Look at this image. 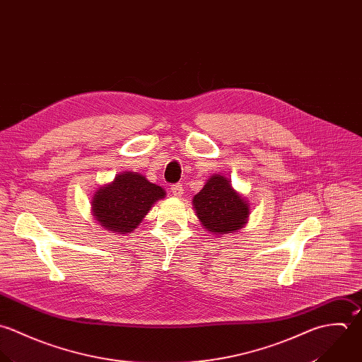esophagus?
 Returning <instances> with one entry per match:
<instances>
[{"instance_id":"esophagus-1","label":"esophagus","mask_w":362,"mask_h":362,"mask_svg":"<svg viewBox=\"0 0 362 362\" xmlns=\"http://www.w3.org/2000/svg\"><path fill=\"white\" fill-rule=\"evenodd\" d=\"M171 194H173L174 197H182V194H184V187H182L181 184H174V185H171Z\"/></svg>"}]
</instances>
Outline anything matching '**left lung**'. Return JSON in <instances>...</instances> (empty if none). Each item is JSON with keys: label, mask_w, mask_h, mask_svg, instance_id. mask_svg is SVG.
Returning a JSON list of instances; mask_svg holds the SVG:
<instances>
[{"label": "left lung", "mask_w": 362, "mask_h": 362, "mask_svg": "<svg viewBox=\"0 0 362 362\" xmlns=\"http://www.w3.org/2000/svg\"><path fill=\"white\" fill-rule=\"evenodd\" d=\"M192 205L202 226L218 236L240 230L250 215L248 202L233 189L229 178L221 174L206 181Z\"/></svg>", "instance_id": "left-lung-1"}]
</instances>
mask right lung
I'll return each mask as SVG.
<instances>
[{"label": "right lung", "mask_w": 362, "mask_h": 362, "mask_svg": "<svg viewBox=\"0 0 362 362\" xmlns=\"http://www.w3.org/2000/svg\"><path fill=\"white\" fill-rule=\"evenodd\" d=\"M165 191L139 173L124 171L94 194L91 208L97 222L107 230L126 235L136 229Z\"/></svg>", "instance_id": "1"}]
</instances>
